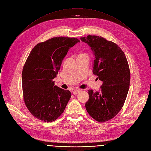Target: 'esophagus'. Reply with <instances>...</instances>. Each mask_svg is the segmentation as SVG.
<instances>
[{
    "label": "esophagus",
    "instance_id": "obj_1",
    "mask_svg": "<svg viewBox=\"0 0 151 151\" xmlns=\"http://www.w3.org/2000/svg\"><path fill=\"white\" fill-rule=\"evenodd\" d=\"M81 91V90H80V89H78V90H74V91H73V94H77L78 93H80V91Z\"/></svg>",
    "mask_w": 151,
    "mask_h": 151
}]
</instances>
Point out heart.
I'll return each mask as SVG.
<instances>
[{"mask_svg": "<svg viewBox=\"0 0 151 151\" xmlns=\"http://www.w3.org/2000/svg\"><path fill=\"white\" fill-rule=\"evenodd\" d=\"M84 54H81V55H84Z\"/></svg>", "mask_w": 151, "mask_h": 151, "instance_id": "1", "label": "heart"}]
</instances>
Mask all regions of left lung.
Here are the masks:
<instances>
[{
	"label": "left lung",
	"instance_id": "8db88e82",
	"mask_svg": "<svg viewBox=\"0 0 151 151\" xmlns=\"http://www.w3.org/2000/svg\"><path fill=\"white\" fill-rule=\"evenodd\" d=\"M81 40L94 52L93 72L102 82L100 91L88 90L86 108L96 121L106 122L118 114L126 100L131 79L128 61L116 43L102 37L89 35Z\"/></svg>",
	"mask_w": 151,
	"mask_h": 151
}]
</instances>
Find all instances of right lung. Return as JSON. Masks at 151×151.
Instances as JSON below:
<instances>
[{
  "label": "right lung",
  "instance_id": "1",
  "mask_svg": "<svg viewBox=\"0 0 151 151\" xmlns=\"http://www.w3.org/2000/svg\"><path fill=\"white\" fill-rule=\"evenodd\" d=\"M80 40L55 37L36 45L30 52L22 71L23 100L30 112L45 122L57 119L64 112L71 94L54 85L68 50Z\"/></svg>",
  "mask_w": 151,
  "mask_h": 151
}]
</instances>
